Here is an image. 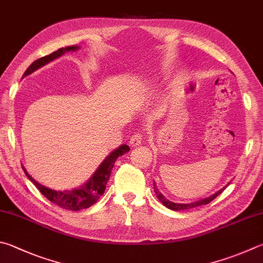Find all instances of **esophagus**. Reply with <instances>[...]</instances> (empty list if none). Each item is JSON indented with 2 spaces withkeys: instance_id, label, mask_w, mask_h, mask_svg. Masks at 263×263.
Masks as SVG:
<instances>
[{
  "instance_id": "obj_1",
  "label": "esophagus",
  "mask_w": 263,
  "mask_h": 263,
  "mask_svg": "<svg viewBox=\"0 0 263 263\" xmlns=\"http://www.w3.org/2000/svg\"><path fill=\"white\" fill-rule=\"evenodd\" d=\"M141 139H142V136L140 135L139 132H136L135 135H133L131 138H130V145L132 147H136L138 146L141 142Z\"/></svg>"
}]
</instances>
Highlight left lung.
Returning a JSON list of instances; mask_svg holds the SVG:
<instances>
[{"label": "left lung", "instance_id": "obj_1", "mask_svg": "<svg viewBox=\"0 0 263 263\" xmlns=\"http://www.w3.org/2000/svg\"><path fill=\"white\" fill-rule=\"evenodd\" d=\"M223 190H224V189H223ZM223 190L218 191V192H216L214 195H212V197H209V198H207V199L199 200V201H195V202H192V203H175V202L169 201L168 199H165V198L163 197V194L160 193V191L157 190L156 185H155V183H154V191H155V193H156L157 199H159L160 201H161L162 203H163L166 208L173 209V211H185V209L194 208V207L201 206V204H207V203H209L211 201H213V200H214L215 198H216L218 194H221Z\"/></svg>", "mask_w": 263, "mask_h": 263}]
</instances>
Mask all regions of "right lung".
<instances>
[{"mask_svg":"<svg viewBox=\"0 0 263 263\" xmlns=\"http://www.w3.org/2000/svg\"><path fill=\"white\" fill-rule=\"evenodd\" d=\"M78 48H79L78 46H69V47H65V48L57 49L56 51L51 52L49 55L41 57V59L34 61L30 66H28L27 70L24 72V76L32 73L33 71H35L36 69L41 68V66H44L45 64L54 61L55 59H57V57L62 56L64 52L70 51V50L74 51ZM128 151H130V148H128L127 145H122L121 147H118L117 149L114 151L111 154L102 162L101 165L99 166L98 170L95 171L94 175L92 176V178H90L87 183H86L84 186H82V187L74 189L72 191H55V190L46 187V186L35 181L30 175L27 174V171L24 168L23 169L25 171L27 178L31 181H33V184L36 186V189L40 191L41 194H44V197L48 199L49 201L57 204L59 207L68 209V211L77 212V211H82V209H85V208H88L98 201L99 198L104 193V190H106L109 177H110L111 169L114 164H115V161L117 160V157L125 154V153Z\"/></svg>","mask_w":263,"mask_h":263,"instance_id":"obj_1","label":"right lung"}]
</instances>
